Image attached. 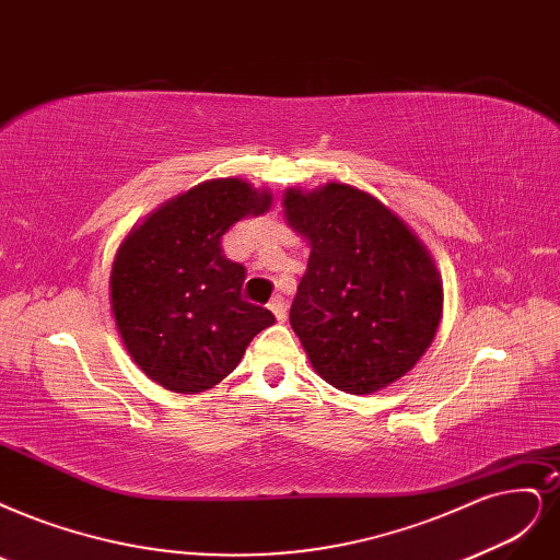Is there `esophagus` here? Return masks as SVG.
Instances as JSON below:
<instances>
[{
  "label": "esophagus",
  "instance_id": "esophagus-1",
  "mask_svg": "<svg viewBox=\"0 0 560 560\" xmlns=\"http://www.w3.org/2000/svg\"><path fill=\"white\" fill-rule=\"evenodd\" d=\"M267 306H269V312H272V314L277 316V320H285V312H288V308H285V300H283L281 295L269 300Z\"/></svg>",
  "mask_w": 560,
  "mask_h": 560
}]
</instances>
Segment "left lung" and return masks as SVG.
I'll return each instance as SVG.
<instances>
[{
	"instance_id": "8db88e82",
	"label": "left lung",
	"mask_w": 560,
	"mask_h": 560,
	"mask_svg": "<svg viewBox=\"0 0 560 560\" xmlns=\"http://www.w3.org/2000/svg\"><path fill=\"white\" fill-rule=\"evenodd\" d=\"M288 225L308 244L291 325L316 374L348 395L399 381L427 353L443 314V283L424 244L355 186L288 189Z\"/></svg>"
}]
</instances>
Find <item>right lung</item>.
I'll return each instance as SVG.
<instances>
[{"mask_svg":"<svg viewBox=\"0 0 560 560\" xmlns=\"http://www.w3.org/2000/svg\"><path fill=\"white\" fill-rule=\"evenodd\" d=\"M272 194L225 177L163 202L117 248L110 304L133 362L165 389H210L240 364L246 346L275 323L242 298L246 269L221 237L269 210Z\"/></svg>","mask_w":560,"mask_h":560,"instance_id":"right-lung-1","label":"right lung"}]
</instances>
